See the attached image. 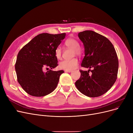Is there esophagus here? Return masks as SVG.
Listing matches in <instances>:
<instances>
[{"label":"esophagus","mask_w":133,"mask_h":133,"mask_svg":"<svg viewBox=\"0 0 133 133\" xmlns=\"http://www.w3.org/2000/svg\"><path fill=\"white\" fill-rule=\"evenodd\" d=\"M71 71L72 70H65V72H66V73H71Z\"/></svg>","instance_id":"1"}]
</instances>
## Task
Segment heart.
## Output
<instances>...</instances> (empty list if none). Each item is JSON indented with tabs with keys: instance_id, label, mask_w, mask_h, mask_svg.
<instances>
[{
	"instance_id": "obj_1",
	"label": "heart",
	"mask_w": 133,
	"mask_h": 133,
	"mask_svg": "<svg viewBox=\"0 0 133 133\" xmlns=\"http://www.w3.org/2000/svg\"><path fill=\"white\" fill-rule=\"evenodd\" d=\"M65 45L74 49V54L76 55H81L83 53V50L79 47V43L77 40L74 38H70L66 39L64 42ZM55 56L57 59H60L62 58V49L59 46L56 48L55 50ZM78 65V60L76 58H73L70 60H64L59 63V66L60 68L65 70H73Z\"/></svg>"
}]
</instances>
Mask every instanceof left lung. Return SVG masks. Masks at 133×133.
<instances>
[{
  "label": "left lung",
  "instance_id": "8db88e82",
  "mask_svg": "<svg viewBox=\"0 0 133 133\" xmlns=\"http://www.w3.org/2000/svg\"><path fill=\"white\" fill-rule=\"evenodd\" d=\"M78 37L85 49L81 66L92 70H80L81 75L75 86L84 95L98 97L109 90L117 79V54L109 40L94 31L80 32Z\"/></svg>",
  "mask_w": 133,
  "mask_h": 133
}]
</instances>
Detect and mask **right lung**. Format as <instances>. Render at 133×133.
Here are the masks:
<instances>
[{
    "label": "right lung",
    "instance_id": "add662e5",
    "mask_svg": "<svg viewBox=\"0 0 133 133\" xmlns=\"http://www.w3.org/2000/svg\"><path fill=\"white\" fill-rule=\"evenodd\" d=\"M66 34L42 33L35 37L19 51L15 69L17 80L28 94L43 96L57 88L63 70L53 71L58 66L55 50ZM51 69L46 72L43 70Z\"/></svg>",
    "mask_w": 133,
    "mask_h": 133
}]
</instances>
